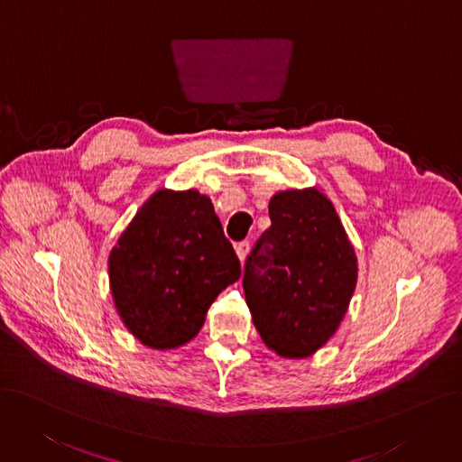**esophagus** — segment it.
Returning <instances> with one entry per match:
<instances>
[{"label": "esophagus", "instance_id": "obj_1", "mask_svg": "<svg viewBox=\"0 0 462 462\" xmlns=\"http://www.w3.org/2000/svg\"><path fill=\"white\" fill-rule=\"evenodd\" d=\"M247 253H249V242H240L236 245V254H237V259H240V263L245 261Z\"/></svg>", "mask_w": 462, "mask_h": 462}]
</instances>
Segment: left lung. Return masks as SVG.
Here are the masks:
<instances>
[{
  "label": "left lung",
  "mask_w": 462,
  "mask_h": 462,
  "mask_svg": "<svg viewBox=\"0 0 462 462\" xmlns=\"http://www.w3.org/2000/svg\"><path fill=\"white\" fill-rule=\"evenodd\" d=\"M272 225L244 270L245 302L263 343L302 360L343 321L357 282V257L331 199L318 188L272 196Z\"/></svg>",
  "instance_id": "8db88e82"
}]
</instances>
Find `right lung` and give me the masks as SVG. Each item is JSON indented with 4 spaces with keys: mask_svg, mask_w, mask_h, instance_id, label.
<instances>
[{
    "mask_svg": "<svg viewBox=\"0 0 462 462\" xmlns=\"http://www.w3.org/2000/svg\"><path fill=\"white\" fill-rule=\"evenodd\" d=\"M116 310L153 350L184 346L242 268L211 199L160 188L136 211L108 257Z\"/></svg>",
    "mask_w": 462,
    "mask_h": 462,
    "instance_id": "obj_1",
    "label": "right lung"
}]
</instances>
